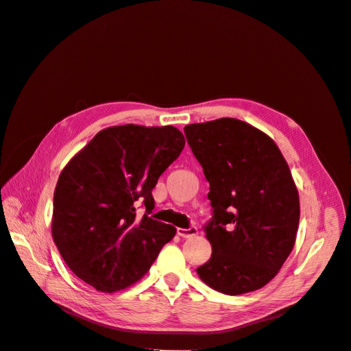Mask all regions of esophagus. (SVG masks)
<instances>
[{"label": "esophagus", "instance_id": "1", "mask_svg": "<svg viewBox=\"0 0 351 351\" xmlns=\"http://www.w3.org/2000/svg\"><path fill=\"white\" fill-rule=\"evenodd\" d=\"M177 234L183 239L193 237L197 234V228L196 227H189V228H177Z\"/></svg>", "mask_w": 351, "mask_h": 351}]
</instances>
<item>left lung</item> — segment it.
Segmentation results:
<instances>
[{
  "label": "left lung",
  "instance_id": "8db88e82",
  "mask_svg": "<svg viewBox=\"0 0 351 351\" xmlns=\"http://www.w3.org/2000/svg\"><path fill=\"white\" fill-rule=\"evenodd\" d=\"M184 134L212 206V254L199 278L228 295L259 290L294 247L300 204L290 168L269 136L237 119L189 124Z\"/></svg>",
  "mask_w": 351,
  "mask_h": 351
}]
</instances>
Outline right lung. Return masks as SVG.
<instances>
[{
    "label": "right lung",
    "mask_w": 351,
    "mask_h": 351,
    "mask_svg": "<svg viewBox=\"0 0 351 351\" xmlns=\"http://www.w3.org/2000/svg\"><path fill=\"white\" fill-rule=\"evenodd\" d=\"M173 125L101 130L62 169L54 192L52 239L67 267L104 293L124 290L149 271L176 236L152 219V189L184 147ZM137 204L147 208L143 217Z\"/></svg>",
    "instance_id": "right-lung-1"
}]
</instances>
